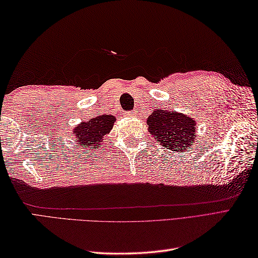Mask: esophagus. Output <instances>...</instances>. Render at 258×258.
Listing matches in <instances>:
<instances>
[{
  "label": "esophagus",
  "mask_w": 258,
  "mask_h": 258,
  "mask_svg": "<svg viewBox=\"0 0 258 258\" xmlns=\"http://www.w3.org/2000/svg\"><path fill=\"white\" fill-rule=\"evenodd\" d=\"M124 116L125 117H135L136 113L135 112H126V113H124Z\"/></svg>",
  "instance_id": "obj_1"
}]
</instances>
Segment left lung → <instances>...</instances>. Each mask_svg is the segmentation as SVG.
Listing matches in <instances>:
<instances>
[{"instance_id": "left-lung-1", "label": "left lung", "mask_w": 258, "mask_h": 258, "mask_svg": "<svg viewBox=\"0 0 258 258\" xmlns=\"http://www.w3.org/2000/svg\"><path fill=\"white\" fill-rule=\"evenodd\" d=\"M149 132L173 152H184L196 142V122L188 115L157 107L147 117Z\"/></svg>"}]
</instances>
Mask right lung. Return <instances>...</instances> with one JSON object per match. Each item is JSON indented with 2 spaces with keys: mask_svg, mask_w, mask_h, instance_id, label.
Segmentation results:
<instances>
[{
  "mask_svg": "<svg viewBox=\"0 0 258 258\" xmlns=\"http://www.w3.org/2000/svg\"><path fill=\"white\" fill-rule=\"evenodd\" d=\"M116 120L114 115H97L87 122H81L75 126L73 134L80 146L94 147L96 150L104 142L105 135L111 132Z\"/></svg>",
  "mask_w": 258,
  "mask_h": 258,
  "instance_id": "add662e5",
  "label": "right lung"
}]
</instances>
